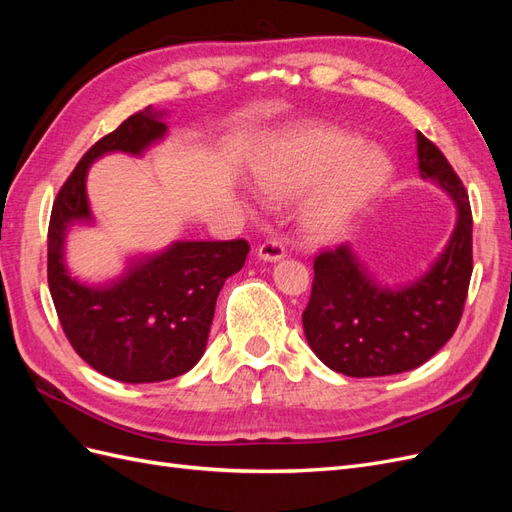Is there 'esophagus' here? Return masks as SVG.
Wrapping results in <instances>:
<instances>
[{"label": "esophagus", "instance_id": "esophagus-1", "mask_svg": "<svg viewBox=\"0 0 512 512\" xmlns=\"http://www.w3.org/2000/svg\"><path fill=\"white\" fill-rule=\"evenodd\" d=\"M256 254H258V258H262V260L275 262V260H282V258L286 256V247H284V243H282V241H277V239H267L265 243H260V245H258Z\"/></svg>", "mask_w": 512, "mask_h": 512}]
</instances>
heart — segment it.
Listing matches in <instances>:
<instances>
[{
    "instance_id": "b5f03b06",
    "label": "heart",
    "mask_w": 512,
    "mask_h": 512,
    "mask_svg": "<svg viewBox=\"0 0 512 512\" xmlns=\"http://www.w3.org/2000/svg\"><path fill=\"white\" fill-rule=\"evenodd\" d=\"M391 177V162L378 147L333 126H309L273 143L258 160L256 179L267 196L297 198L299 218L314 237L348 228Z\"/></svg>"
}]
</instances>
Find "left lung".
Segmentation results:
<instances>
[{
	"mask_svg": "<svg viewBox=\"0 0 512 512\" xmlns=\"http://www.w3.org/2000/svg\"><path fill=\"white\" fill-rule=\"evenodd\" d=\"M421 175L453 196L459 218L433 269L408 288H378L348 247L314 258L303 329L318 359L352 378L391 376L431 359L453 337L472 277V209L468 190L444 153L416 132Z\"/></svg>",
	"mask_w": 512,
	"mask_h": 512,
	"instance_id": "left-lung-1",
	"label": "left lung"
}]
</instances>
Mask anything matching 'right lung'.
Returning <instances> with one entry per match:
<instances>
[{
  "label": "right lung",
  "mask_w": 512,
  "mask_h": 512,
  "mask_svg": "<svg viewBox=\"0 0 512 512\" xmlns=\"http://www.w3.org/2000/svg\"><path fill=\"white\" fill-rule=\"evenodd\" d=\"M151 106L102 136L61 185L49 222L46 277L70 346L100 374L119 382H162L190 371L205 352L215 301L241 271L250 243L183 241L134 267L119 284L87 288L70 280L61 260L66 226L89 218L85 175L106 151L141 153L166 126Z\"/></svg>",
  "instance_id": "obj_1"
}]
</instances>
